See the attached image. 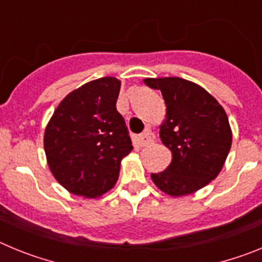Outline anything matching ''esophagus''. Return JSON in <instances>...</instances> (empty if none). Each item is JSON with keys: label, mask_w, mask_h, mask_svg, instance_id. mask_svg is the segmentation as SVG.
<instances>
[{"label": "esophagus", "mask_w": 262, "mask_h": 262, "mask_svg": "<svg viewBox=\"0 0 262 262\" xmlns=\"http://www.w3.org/2000/svg\"><path fill=\"white\" fill-rule=\"evenodd\" d=\"M154 143V135H152L151 131H145V133H143L142 135L139 136V144H140V147H147V145L152 144Z\"/></svg>", "instance_id": "esophagus-1"}]
</instances>
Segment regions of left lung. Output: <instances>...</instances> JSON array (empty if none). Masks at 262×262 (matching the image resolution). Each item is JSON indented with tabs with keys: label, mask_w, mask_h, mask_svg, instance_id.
I'll return each instance as SVG.
<instances>
[{
	"label": "left lung",
	"mask_w": 262,
	"mask_h": 262,
	"mask_svg": "<svg viewBox=\"0 0 262 262\" xmlns=\"http://www.w3.org/2000/svg\"><path fill=\"white\" fill-rule=\"evenodd\" d=\"M144 82L161 90L166 120L160 138L172 151V163L164 172L152 173V181L169 195L194 193L219 174L230 152L232 134L226 111L203 88L184 78Z\"/></svg>",
	"instance_id": "8db88e82"
}]
</instances>
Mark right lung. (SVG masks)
Returning <instances> with one entry per match:
<instances>
[{
  "instance_id": "obj_1",
  "label": "right lung",
  "mask_w": 262,
  "mask_h": 262,
  "mask_svg": "<svg viewBox=\"0 0 262 262\" xmlns=\"http://www.w3.org/2000/svg\"><path fill=\"white\" fill-rule=\"evenodd\" d=\"M120 81H90L62 99L45 133L51 172L67 190L96 198L113 189L120 160L133 151L123 117L117 110Z\"/></svg>"
}]
</instances>
